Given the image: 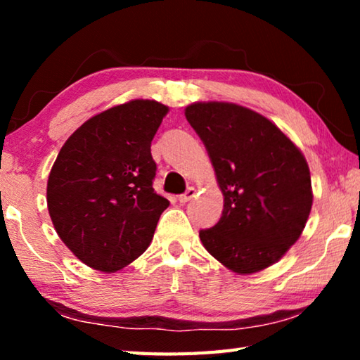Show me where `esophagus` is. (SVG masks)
Here are the masks:
<instances>
[{"label": "esophagus", "instance_id": "esophagus-1", "mask_svg": "<svg viewBox=\"0 0 360 360\" xmlns=\"http://www.w3.org/2000/svg\"><path fill=\"white\" fill-rule=\"evenodd\" d=\"M195 193H197V188H195V187H188L184 193L179 195V203L191 202V200L195 197Z\"/></svg>", "mask_w": 360, "mask_h": 360}]
</instances>
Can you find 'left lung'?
I'll return each instance as SVG.
<instances>
[{
  "mask_svg": "<svg viewBox=\"0 0 360 360\" xmlns=\"http://www.w3.org/2000/svg\"><path fill=\"white\" fill-rule=\"evenodd\" d=\"M186 119L202 139L224 193L222 216L200 240L229 270L251 275L300 238L313 205L300 149L259 112L233 103H193Z\"/></svg>",
  "mask_w": 360,
  "mask_h": 360,
  "instance_id": "1",
  "label": "left lung"
}]
</instances>
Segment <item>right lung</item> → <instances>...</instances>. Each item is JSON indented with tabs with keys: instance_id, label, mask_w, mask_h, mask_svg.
Masks as SVG:
<instances>
[{
	"instance_id": "right-lung-1",
	"label": "right lung",
	"mask_w": 360,
	"mask_h": 360,
	"mask_svg": "<svg viewBox=\"0 0 360 360\" xmlns=\"http://www.w3.org/2000/svg\"><path fill=\"white\" fill-rule=\"evenodd\" d=\"M168 108L133 100L94 115L66 139L47 181L57 233L85 265L105 273L150 245L169 202L155 193L150 143Z\"/></svg>"
}]
</instances>
